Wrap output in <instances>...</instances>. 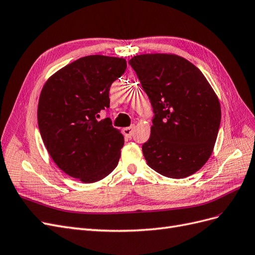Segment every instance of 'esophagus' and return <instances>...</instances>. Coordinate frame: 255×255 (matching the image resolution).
Returning <instances> with one entry per match:
<instances>
[{"label":"esophagus","instance_id":"obj_1","mask_svg":"<svg viewBox=\"0 0 255 255\" xmlns=\"http://www.w3.org/2000/svg\"><path fill=\"white\" fill-rule=\"evenodd\" d=\"M133 129H134V126H130V127H126L123 129V134H124L126 137H131V135H132L133 133Z\"/></svg>","mask_w":255,"mask_h":255}]
</instances>
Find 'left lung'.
Returning a JSON list of instances; mask_svg holds the SVG:
<instances>
[{
	"label": "left lung",
	"mask_w": 255,
	"mask_h": 255,
	"mask_svg": "<svg viewBox=\"0 0 255 255\" xmlns=\"http://www.w3.org/2000/svg\"><path fill=\"white\" fill-rule=\"evenodd\" d=\"M129 64L153 111L150 136L142 145L147 164L168 178L193 175L216 142L221 120L216 94L201 71L180 56L138 55Z\"/></svg>",
	"instance_id": "8db88e82"
}]
</instances>
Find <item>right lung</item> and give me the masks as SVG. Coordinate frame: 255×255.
I'll return each instance as SVG.
<instances>
[{
  "label": "right lung",
  "mask_w": 255,
  "mask_h": 255,
  "mask_svg": "<svg viewBox=\"0 0 255 255\" xmlns=\"http://www.w3.org/2000/svg\"><path fill=\"white\" fill-rule=\"evenodd\" d=\"M123 58L91 55L79 58L46 81L38 105L41 137L54 162L69 176L92 183L118 166L124 136L109 118L111 85L125 73Z\"/></svg>",
  "instance_id": "add662e5"
}]
</instances>
